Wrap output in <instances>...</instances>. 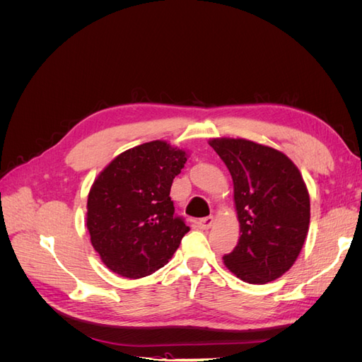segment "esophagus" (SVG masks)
<instances>
[{
    "mask_svg": "<svg viewBox=\"0 0 362 362\" xmlns=\"http://www.w3.org/2000/svg\"><path fill=\"white\" fill-rule=\"evenodd\" d=\"M216 222V218L213 216H208V217H204V218H199L198 222H196V225H198L199 229H210Z\"/></svg>",
    "mask_w": 362,
    "mask_h": 362,
    "instance_id": "34e87169",
    "label": "esophagus"
}]
</instances>
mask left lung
<instances>
[{
	"label": "left lung",
	"instance_id": "1",
	"mask_svg": "<svg viewBox=\"0 0 362 362\" xmlns=\"http://www.w3.org/2000/svg\"><path fill=\"white\" fill-rule=\"evenodd\" d=\"M233 177L240 238L223 264L249 284L281 278L298 259L310 229V193L284 152L246 139L208 140Z\"/></svg>",
	"mask_w": 362,
	"mask_h": 362
}]
</instances>
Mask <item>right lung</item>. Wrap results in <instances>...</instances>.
Wrapping results in <instances>:
<instances>
[{
    "instance_id": "add662e5",
    "label": "right lung",
    "mask_w": 362,
    "mask_h": 362,
    "mask_svg": "<svg viewBox=\"0 0 362 362\" xmlns=\"http://www.w3.org/2000/svg\"><path fill=\"white\" fill-rule=\"evenodd\" d=\"M187 157V151L152 140L115 157L93 181L86 225L92 246L116 275H152L189 233L169 196Z\"/></svg>"
}]
</instances>
